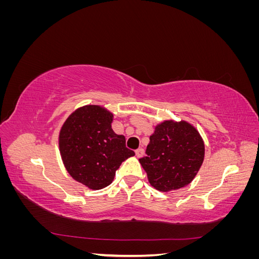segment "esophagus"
Returning a JSON list of instances; mask_svg holds the SVG:
<instances>
[{"label":"esophagus","instance_id":"obj_1","mask_svg":"<svg viewBox=\"0 0 259 259\" xmlns=\"http://www.w3.org/2000/svg\"><path fill=\"white\" fill-rule=\"evenodd\" d=\"M135 153H136L137 158H142V156H143L144 153H145V150H144L143 148H139V149H137V150L135 151Z\"/></svg>","mask_w":259,"mask_h":259}]
</instances>
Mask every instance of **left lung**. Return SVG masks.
Wrapping results in <instances>:
<instances>
[{
	"label": "left lung",
	"instance_id": "8db88e82",
	"mask_svg": "<svg viewBox=\"0 0 259 259\" xmlns=\"http://www.w3.org/2000/svg\"><path fill=\"white\" fill-rule=\"evenodd\" d=\"M145 158L139 159L150 185L168 192L189 185L200 170L205 146L199 131L187 121L155 125Z\"/></svg>",
	"mask_w": 259,
	"mask_h": 259
}]
</instances>
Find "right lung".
Wrapping results in <instances>:
<instances>
[{
  "label": "right lung",
  "mask_w": 259,
  "mask_h": 259,
  "mask_svg": "<svg viewBox=\"0 0 259 259\" xmlns=\"http://www.w3.org/2000/svg\"><path fill=\"white\" fill-rule=\"evenodd\" d=\"M113 113L103 106L77 108L62 124L59 152L62 163L74 180L89 189L110 185L123 161L135 152L125 146V137L111 127Z\"/></svg>",
  "instance_id": "obj_1"
}]
</instances>
